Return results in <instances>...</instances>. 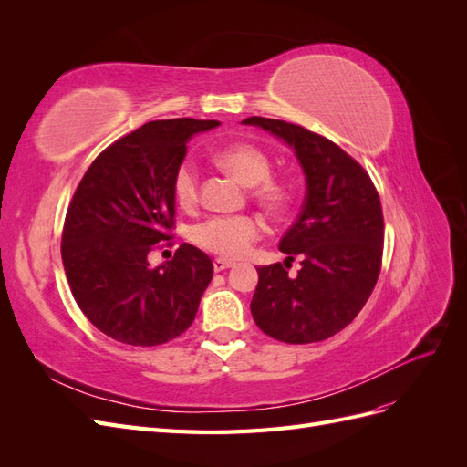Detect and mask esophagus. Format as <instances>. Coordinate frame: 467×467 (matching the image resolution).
Instances as JSON below:
<instances>
[{
	"mask_svg": "<svg viewBox=\"0 0 467 467\" xmlns=\"http://www.w3.org/2000/svg\"><path fill=\"white\" fill-rule=\"evenodd\" d=\"M230 266H234V263H232V261H225V259H214V271H216V273H222V271H225V268H230Z\"/></svg>",
	"mask_w": 467,
	"mask_h": 467,
	"instance_id": "34e87169",
	"label": "esophagus"
}]
</instances>
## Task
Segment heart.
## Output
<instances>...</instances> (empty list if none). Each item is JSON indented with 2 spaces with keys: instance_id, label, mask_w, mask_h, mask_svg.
<instances>
[{
  "instance_id": "obj_1",
  "label": "heart",
  "mask_w": 467,
  "mask_h": 467,
  "mask_svg": "<svg viewBox=\"0 0 467 467\" xmlns=\"http://www.w3.org/2000/svg\"><path fill=\"white\" fill-rule=\"evenodd\" d=\"M214 161L223 171L251 187L255 199L271 212H282L294 201V185L285 177H271L273 161L268 153L251 142H234L214 153ZM173 194L181 208L199 202V169L185 160L173 175ZM261 235V222L249 214L212 216L192 232L194 244L223 259H239Z\"/></svg>"
}]
</instances>
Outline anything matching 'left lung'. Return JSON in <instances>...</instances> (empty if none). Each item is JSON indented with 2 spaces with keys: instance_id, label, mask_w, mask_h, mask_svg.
<instances>
[{
  "instance_id": "obj_1",
  "label": "left lung",
  "mask_w": 467,
  "mask_h": 467,
  "mask_svg": "<svg viewBox=\"0 0 467 467\" xmlns=\"http://www.w3.org/2000/svg\"><path fill=\"white\" fill-rule=\"evenodd\" d=\"M244 124L285 140L306 175L302 212L278 245L285 264L300 256L303 268L294 279L282 263L257 268L253 319L282 343L325 341L358 316L378 282L384 253L378 191L364 167L325 136L263 117Z\"/></svg>"
}]
</instances>
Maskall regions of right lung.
<instances>
[{"label": "right lung", "instance_id": "1", "mask_svg": "<svg viewBox=\"0 0 467 467\" xmlns=\"http://www.w3.org/2000/svg\"><path fill=\"white\" fill-rule=\"evenodd\" d=\"M218 120H151L97 155L67 206L62 263L86 317L124 345L155 347L194 321L214 266L182 244L171 261L148 255L175 228L173 175L196 132Z\"/></svg>", "mask_w": 467, "mask_h": 467}]
</instances>
